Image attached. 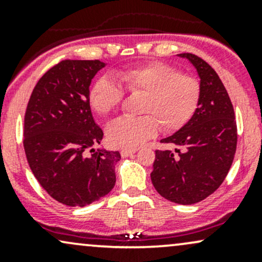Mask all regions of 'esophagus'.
<instances>
[{
  "label": "esophagus",
  "mask_w": 262,
  "mask_h": 262,
  "mask_svg": "<svg viewBox=\"0 0 262 262\" xmlns=\"http://www.w3.org/2000/svg\"><path fill=\"white\" fill-rule=\"evenodd\" d=\"M135 151H137V150H135V149H123L122 151H121V155L123 156V158H128L129 155L134 154Z\"/></svg>",
  "instance_id": "1"
}]
</instances>
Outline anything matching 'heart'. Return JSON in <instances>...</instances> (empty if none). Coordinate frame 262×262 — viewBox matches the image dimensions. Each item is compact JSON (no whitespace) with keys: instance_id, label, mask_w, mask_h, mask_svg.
<instances>
[{"instance_id":"1","label":"heart","mask_w":262,"mask_h":262,"mask_svg":"<svg viewBox=\"0 0 262 262\" xmlns=\"http://www.w3.org/2000/svg\"><path fill=\"white\" fill-rule=\"evenodd\" d=\"M123 90L143 96L139 113L144 116L122 117L108 124L107 139L118 148H138L158 133L159 124L167 133L182 128L201 101L200 81L154 61L117 71L114 80L101 77L90 89V106L101 116L112 113L122 103Z\"/></svg>"}]
</instances>
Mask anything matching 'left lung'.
<instances>
[{
    "mask_svg": "<svg viewBox=\"0 0 262 262\" xmlns=\"http://www.w3.org/2000/svg\"><path fill=\"white\" fill-rule=\"evenodd\" d=\"M179 56L197 70L200 106L179 132L161 140L176 149L156 150L150 176L164 198L193 204L210 196L229 172L236 150V122L229 95L212 66L194 54Z\"/></svg>",
    "mask_w": 262,
    "mask_h": 262,
    "instance_id": "obj_1",
    "label": "left lung"
}]
</instances>
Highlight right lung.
<instances>
[{
  "label": "right lung",
  "mask_w": 262,
  "mask_h": 262,
  "mask_svg": "<svg viewBox=\"0 0 262 262\" xmlns=\"http://www.w3.org/2000/svg\"><path fill=\"white\" fill-rule=\"evenodd\" d=\"M100 60H62L38 81L25 116L23 145L33 175L58 202L85 207L116 185L119 151L95 149L103 132L93 119L90 85Z\"/></svg>",
  "instance_id": "add662e5"
}]
</instances>
